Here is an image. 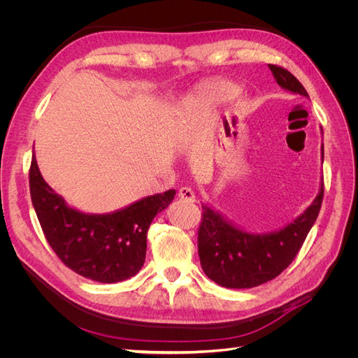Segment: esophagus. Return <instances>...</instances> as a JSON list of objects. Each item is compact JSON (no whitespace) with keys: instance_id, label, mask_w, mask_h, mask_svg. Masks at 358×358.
<instances>
[{"instance_id":"1","label":"esophagus","mask_w":358,"mask_h":358,"mask_svg":"<svg viewBox=\"0 0 358 358\" xmlns=\"http://www.w3.org/2000/svg\"><path fill=\"white\" fill-rule=\"evenodd\" d=\"M179 199L183 200V201H188V203H194L196 201V194H194V191L188 187H182L179 189Z\"/></svg>"}]
</instances>
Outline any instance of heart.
Returning <instances> with one entry per match:
<instances>
[{"instance_id":"b5f03b06","label":"heart","mask_w":358,"mask_h":358,"mask_svg":"<svg viewBox=\"0 0 358 358\" xmlns=\"http://www.w3.org/2000/svg\"><path fill=\"white\" fill-rule=\"evenodd\" d=\"M239 94V90L230 82L220 80L213 82L201 91L197 96V104L200 107H216L222 103L233 100Z\"/></svg>"}]
</instances>
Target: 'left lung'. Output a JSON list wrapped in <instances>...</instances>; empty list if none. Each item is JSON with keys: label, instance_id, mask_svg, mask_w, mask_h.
Masks as SVG:
<instances>
[{"label": "left lung", "instance_id": "8db88e82", "mask_svg": "<svg viewBox=\"0 0 358 358\" xmlns=\"http://www.w3.org/2000/svg\"><path fill=\"white\" fill-rule=\"evenodd\" d=\"M280 88L309 99L303 85L288 70L268 64ZM324 159V146L321 148ZM324 196V183L309 208L294 221L268 233H249L212 206L203 203L199 230V257L203 272L225 288H252L268 282L291 264L315 224Z\"/></svg>", "mask_w": 358, "mask_h": 358}]
</instances>
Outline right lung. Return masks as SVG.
Wrapping results in <instances>:
<instances>
[{
  "mask_svg": "<svg viewBox=\"0 0 358 358\" xmlns=\"http://www.w3.org/2000/svg\"><path fill=\"white\" fill-rule=\"evenodd\" d=\"M29 191L43 233L61 262L101 284L121 282L138 273L146 258L149 225L176 196L175 189H169L110 213H85L48 185L36 155L29 169Z\"/></svg>",
  "mask_w": 358,
  "mask_h": 358,
  "instance_id": "1",
  "label": "right lung"
}]
</instances>
